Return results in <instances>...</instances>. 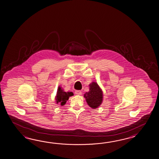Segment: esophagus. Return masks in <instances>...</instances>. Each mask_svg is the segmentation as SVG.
<instances>
[{
  "instance_id": "34e87169",
  "label": "esophagus",
  "mask_w": 159,
  "mask_h": 159,
  "mask_svg": "<svg viewBox=\"0 0 159 159\" xmlns=\"http://www.w3.org/2000/svg\"><path fill=\"white\" fill-rule=\"evenodd\" d=\"M75 94L76 95H82V91L80 90L75 91Z\"/></svg>"
}]
</instances>
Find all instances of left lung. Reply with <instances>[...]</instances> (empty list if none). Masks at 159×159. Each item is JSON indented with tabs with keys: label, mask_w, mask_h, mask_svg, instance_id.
Wrapping results in <instances>:
<instances>
[{
	"label": "left lung",
	"mask_w": 159,
	"mask_h": 159,
	"mask_svg": "<svg viewBox=\"0 0 159 159\" xmlns=\"http://www.w3.org/2000/svg\"><path fill=\"white\" fill-rule=\"evenodd\" d=\"M89 87V91L86 92L84 97L89 107L96 109L102 102L103 92L96 82H92Z\"/></svg>",
	"instance_id": "8db88e82"
}]
</instances>
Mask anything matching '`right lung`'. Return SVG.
<instances>
[{"label":"right lung","mask_w":159,"mask_h":159,"mask_svg":"<svg viewBox=\"0 0 159 159\" xmlns=\"http://www.w3.org/2000/svg\"><path fill=\"white\" fill-rule=\"evenodd\" d=\"M73 95L72 92H65L64 90L60 86L58 87V90L57 92V95L56 96V103H59L61 105L63 106L68 100L69 98L71 96Z\"/></svg>","instance_id":"obj_1"}]
</instances>
